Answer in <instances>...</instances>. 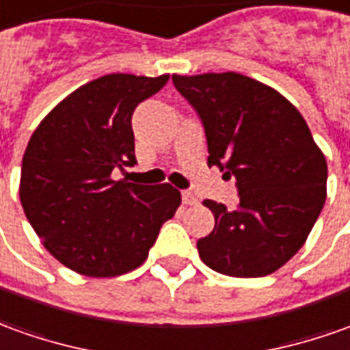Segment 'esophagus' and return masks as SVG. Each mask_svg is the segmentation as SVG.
Instances as JSON below:
<instances>
[{"label": "esophagus", "instance_id": "obj_1", "mask_svg": "<svg viewBox=\"0 0 350 350\" xmlns=\"http://www.w3.org/2000/svg\"><path fill=\"white\" fill-rule=\"evenodd\" d=\"M183 204H185V206H196V204H198V198H196L192 192L187 190V192H183Z\"/></svg>", "mask_w": 350, "mask_h": 350}]
</instances>
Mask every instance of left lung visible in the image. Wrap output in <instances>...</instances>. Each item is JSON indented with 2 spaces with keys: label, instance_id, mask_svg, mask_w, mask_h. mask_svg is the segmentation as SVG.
<instances>
[{
  "label": "left lung",
  "instance_id": "1",
  "mask_svg": "<svg viewBox=\"0 0 350 350\" xmlns=\"http://www.w3.org/2000/svg\"><path fill=\"white\" fill-rule=\"evenodd\" d=\"M207 139V165L234 177L240 204L204 206L215 217L198 240L209 269L259 278L278 271L307 242L326 202L327 163L299 110L276 89L236 72L177 76Z\"/></svg>",
  "mask_w": 350,
  "mask_h": 350
}]
</instances>
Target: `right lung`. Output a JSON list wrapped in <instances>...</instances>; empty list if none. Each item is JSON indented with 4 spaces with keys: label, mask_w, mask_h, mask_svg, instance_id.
I'll list each match as a JSON object with an SVG mask.
<instances>
[{
    "label": "right lung",
    "mask_w": 350,
    "mask_h": 350,
    "mask_svg": "<svg viewBox=\"0 0 350 350\" xmlns=\"http://www.w3.org/2000/svg\"><path fill=\"white\" fill-rule=\"evenodd\" d=\"M167 79H93L62 98L30 137L21 204L45 250L78 274L112 278L135 271L180 206V192L167 183L112 179L114 167L137 163L133 110Z\"/></svg>",
    "instance_id": "1"
}]
</instances>
